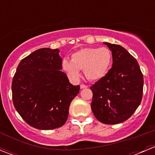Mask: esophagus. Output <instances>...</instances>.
<instances>
[{"label": "esophagus", "instance_id": "obj_1", "mask_svg": "<svg viewBox=\"0 0 155 155\" xmlns=\"http://www.w3.org/2000/svg\"><path fill=\"white\" fill-rule=\"evenodd\" d=\"M86 87H87V86L86 85H84V84H82V85H80V88H86Z\"/></svg>", "mask_w": 155, "mask_h": 155}]
</instances>
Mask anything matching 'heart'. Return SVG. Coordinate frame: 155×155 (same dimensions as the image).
<instances>
[{"label": "heart", "mask_w": 155, "mask_h": 155, "mask_svg": "<svg viewBox=\"0 0 155 155\" xmlns=\"http://www.w3.org/2000/svg\"><path fill=\"white\" fill-rule=\"evenodd\" d=\"M112 52L107 47L84 48L72 54L71 61L64 59L63 68L73 79H79L80 70H84L90 80L104 77L112 63Z\"/></svg>", "instance_id": "b5f03b06"}]
</instances>
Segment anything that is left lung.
<instances>
[{"label":"left lung","instance_id":"1","mask_svg":"<svg viewBox=\"0 0 155 155\" xmlns=\"http://www.w3.org/2000/svg\"><path fill=\"white\" fill-rule=\"evenodd\" d=\"M112 54V67L90 87L95 118L107 124L127 120L140 106L143 93V75L134 56L120 45L104 43Z\"/></svg>","mask_w":155,"mask_h":155}]
</instances>
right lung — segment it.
<instances>
[{"label": "right lung", "mask_w": 155, "mask_h": 155, "mask_svg": "<svg viewBox=\"0 0 155 155\" xmlns=\"http://www.w3.org/2000/svg\"><path fill=\"white\" fill-rule=\"evenodd\" d=\"M62 58L58 48L37 49L20 61L12 82L14 107L30 126L52 130L68 119L71 101L79 85L70 83L61 71Z\"/></svg>", "instance_id": "1"}]
</instances>
